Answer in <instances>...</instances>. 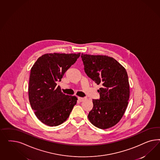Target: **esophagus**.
<instances>
[{"label":"esophagus","instance_id":"obj_1","mask_svg":"<svg viewBox=\"0 0 160 160\" xmlns=\"http://www.w3.org/2000/svg\"><path fill=\"white\" fill-rule=\"evenodd\" d=\"M86 98H84V97H78V100L80 102H83L84 100H85Z\"/></svg>","mask_w":160,"mask_h":160}]
</instances>
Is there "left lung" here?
<instances>
[{
	"label": "left lung",
	"mask_w": 160,
	"mask_h": 160,
	"mask_svg": "<svg viewBox=\"0 0 160 160\" xmlns=\"http://www.w3.org/2000/svg\"><path fill=\"white\" fill-rule=\"evenodd\" d=\"M84 71L102 87L100 99L92 100L88 118L94 126L107 129L117 124L126 112L130 97V85L125 68L114 58L102 55L82 53Z\"/></svg>",
	"instance_id": "8db88e82"
}]
</instances>
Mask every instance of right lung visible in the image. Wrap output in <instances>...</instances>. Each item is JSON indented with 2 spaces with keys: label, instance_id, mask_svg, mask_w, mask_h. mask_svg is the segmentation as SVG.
<instances>
[{
  "label": "right lung",
  "instance_id": "add662e5",
  "mask_svg": "<svg viewBox=\"0 0 160 160\" xmlns=\"http://www.w3.org/2000/svg\"><path fill=\"white\" fill-rule=\"evenodd\" d=\"M80 53H47L40 57L31 68L29 99L34 114L40 121L53 127L66 121L78 98L62 92L57 86L63 75L75 63Z\"/></svg>",
  "mask_w": 160,
  "mask_h": 160
}]
</instances>
